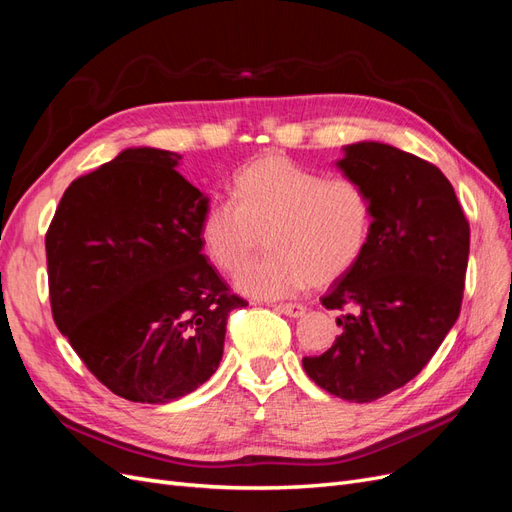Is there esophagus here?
<instances>
[{"instance_id": "obj_1", "label": "esophagus", "mask_w": 512, "mask_h": 512, "mask_svg": "<svg viewBox=\"0 0 512 512\" xmlns=\"http://www.w3.org/2000/svg\"><path fill=\"white\" fill-rule=\"evenodd\" d=\"M275 309L290 318H299L305 314V307L301 303H280V305H275Z\"/></svg>"}]
</instances>
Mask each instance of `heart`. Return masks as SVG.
I'll return each instance as SVG.
<instances>
[{
    "mask_svg": "<svg viewBox=\"0 0 512 512\" xmlns=\"http://www.w3.org/2000/svg\"><path fill=\"white\" fill-rule=\"evenodd\" d=\"M230 196L207 205L198 239L213 267L237 273L267 235L271 252L237 277V288L252 297H290L312 282L331 284L369 243L374 207L354 177L262 156L235 170Z\"/></svg>",
    "mask_w": 512,
    "mask_h": 512,
    "instance_id": "1",
    "label": "heart"
}]
</instances>
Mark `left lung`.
<instances>
[{"instance_id":"obj_1","label":"left lung","mask_w":512,"mask_h":512,"mask_svg":"<svg viewBox=\"0 0 512 512\" xmlns=\"http://www.w3.org/2000/svg\"><path fill=\"white\" fill-rule=\"evenodd\" d=\"M374 207L361 260L322 297L339 309L333 346L303 356L320 389L356 404L418 376L461 312L470 224L438 166L384 143L346 147L337 162Z\"/></svg>"}]
</instances>
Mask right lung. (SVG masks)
<instances>
[{"label":"right lung","instance_id":"1","mask_svg":"<svg viewBox=\"0 0 512 512\" xmlns=\"http://www.w3.org/2000/svg\"><path fill=\"white\" fill-rule=\"evenodd\" d=\"M179 160L126 149L74 179L44 239L57 329L108 391L141 404L207 382L228 314L247 305L203 254L207 198Z\"/></svg>","mask_w":512,"mask_h":512}]
</instances>
